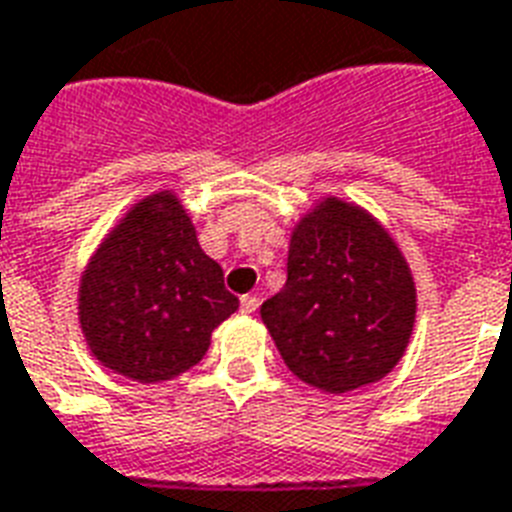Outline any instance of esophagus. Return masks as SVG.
<instances>
[{"label":"esophagus","instance_id":"34e87169","mask_svg":"<svg viewBox=\"0 0 512 512\" xmlns=\"http://www.w3.org/2000/svg\"><path fill=\"white\" fill-rule=\"evenodd\" d=\"M257 306H260V298H257V295H244V298H241V311H244V314H255Z\"/></svg>","mask_w":512,"mask_h":512}]
</instances>
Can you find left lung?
I'll list each match as a JSON object with an SVG mask.
<instances>
[{
  "mask_svg": "<svg viewBox=\"0 0 512 512\" xmlns=\"http://www.w3.org/2000/svg\"><path fill=\"white\" fill-rule=\"evenodd\" d=\"M260 317L303 384L343 395L376 384L403 360L416 282L368 209L327 195L292 228L287 282Z\"/></svg>",
  "mask_w": 512,
  "mask_h": 512,
  "instance_id": "8db88e82",
  "label": "left lung"
}]
</instances>
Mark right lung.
Segmentation results:
<instances>
[{
  "label": "right lung",
  "mask_w": 512,
  "mask_h": 512,
  "mask_svg": "<svg viewBox=\"0 0 512 512\" xmlns=\"http://www.w3.org/2000/svg\"><path fill=\"white\" fill-rule=\"evenodd\" d=\"M239 308L177 193L128 209L93 252L77 290L85 343L112 373L158 384L204 360L214 327Z\"/></svg>",
  "instance_id": "add662e5"
}]
</instances>
